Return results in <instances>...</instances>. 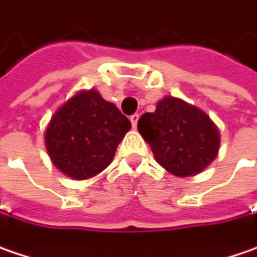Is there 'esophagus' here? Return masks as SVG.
<instances>
[{
	"mask_svg": "<svg viewBox=\"0 0 257 257\" xmlns=\"http://www.w3.org/2000/svg\"><path fill=\"white\" fill-rule=\"evenodd\" d=\"M130 121H132V125H133V128H136V127H138L139 114H133V115L130 117Z\"/></svg>",
	"mask_w": 257,
	"mask_h": 257,
	"instance_id": "1",
	"label": "esophagus"
}]
</instances>
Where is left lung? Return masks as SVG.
<instances>
[{"mask_svg":"<svg viewBox=\"0 0 257 257\" xmlns=\"http://www.w3.org/2000/svg\"><path fill=\"white\" fill-rule=\"evenodd\" d=\"M138 130L156 162L177 177L205 171L219 152L221 135L211 117L174 96H164L154 112L143 114Z\"/></svg>","mask_w":257,"mask_h":257,"instance_id":"left-lung-1","label":"left lung"}]
</instances>
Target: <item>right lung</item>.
Listing matches in <instances>:
<instances>
[{
	"label": "right lung",
	"mask_w": 257,
	"mask_h": 257,
	"mask_svg": "<svg viewBox=\"0 0 257 257\" xmlns=\"http://www.w3.org/2000/svg\"><path fill=\"white\" fill-rule=\"evenodd\" d=\"M132 122L96 89L80 90L52 114L44 133L51 162L73 180H87L112 162Z\"/></svg>",
	"instance_id": "right-lung-1"
}]
</instances>
